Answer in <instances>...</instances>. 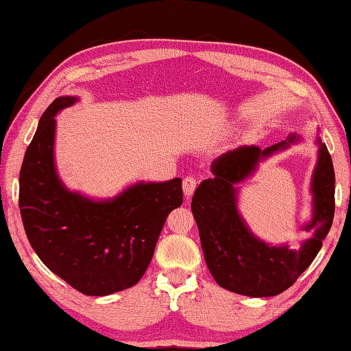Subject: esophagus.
Masks as SVG:
<instances>
[{"mask_svg": "<svg viewBox=\"0 0 351 351\" xmlns=\"http://www.w3.org/2000/svg\"><path fill=\"white\" fill-rule=\"evenodd\" d=\"M197 186H198V178H195V176H186V178H184V180H182L184 195H186V197H192L193 192H195V189H197Z\"/></svg>", "mask_w": 351, "mask_h": 351, "instance_id": "34e87169", "label": "esophagus"}]
</instances>
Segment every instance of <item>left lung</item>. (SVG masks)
Segmentation results:
<instances>
[{"label": "left lung", "mask_w": 351, "mask_h": 351, "mask_svg": "<svg viewBox=\"0 0 351 351\" xmlns=\"http://www.w3.org/2000/svg\"><path fill=\"white\" fill-rule=\"evenodd\" d=\"M295 134L265 150L243 145L212 162L213 178L195 190L192 212L198 224L206 265L219 287L249 297L283 293L316 258L335 217V169L328 148L317 139V164L311 180L313 217L305 224L310 239L299 251L271 246L249 230L239 213L237 184L251 176L260 161L294 144Z\"/></svg>", "instance_id": "1"}]
</instances>
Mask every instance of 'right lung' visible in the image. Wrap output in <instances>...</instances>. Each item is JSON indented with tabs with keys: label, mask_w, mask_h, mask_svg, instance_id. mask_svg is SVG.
Segmentation results:
<instances>
[{
	"label": "right lung",
	"mask_w": 351,
	"mask_h": 351,
	"mask_svg": "<svg viewBox=\"0 0 351 351\" xmlns=\"http://www.w3.org/2000/svg\"><path fill=\"white\" fill-rule=\"evenodd\" d=\"M77 100L57 97L41 116L20 170V212L47 268L85 295H108L145 274L165 219L182 204V181H141L102 201L68 190L54 162L56 114Z\"/></svg>",
	"instance_id": "add662e5"
}]
</instances>
